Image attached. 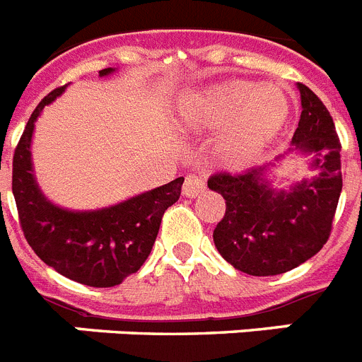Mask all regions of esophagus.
I'll list each match as a JSON object with an SVG mask.
<instances>
[{"label":"esophagus","instance_id":"obj_1","mask_svg":"<svg viewBox=\"0 0 362 362\" xmlns=\"http://www.w3.org/2000/svg\"><path fill=\"white\" fill-rule=\"evenodd\" d=\"M205 190V179L197 174H188L187 179H185L183 185V192L185 196L188 197H197L199 194Z\"/></svg>","mask_w":362,"mask_h":362}]
</instances>
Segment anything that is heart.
Listing matches in <instances>:
<instances>
[{
    "label": "heart",
    "mask_w": 362,
    "mask_h": 362,
    "mask_svg": "<svg viewBox=\"0 0 362 362\" xmlns=\"http://www.w3.org/2000/svg\"><path fill=\"white\" fill-rule=\"evenodd\" d=\"M289 100L280 88L234 80L188 97L183 117L196 128H223L216 156L228 168L251 165L280 134Z\"/></svg>",
    "instance_id": "1"
}]
</instances>
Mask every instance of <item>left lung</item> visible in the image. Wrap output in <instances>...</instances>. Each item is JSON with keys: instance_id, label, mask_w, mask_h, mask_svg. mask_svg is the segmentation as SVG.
I'll list each match as a JSON object with an SVG mask.
<instances>
[{"instance_id": "obj_1", "label": "left lung", "mask_w": 362, "mask_h": 362, "mask_svg": "<svg viewBox=\"0 0 362 362\" xmlns=\"http://www.w3.org/2000/svg\"><path fill=\"white\" fill-rule=\"evenodd\" d=\"M302 113L293 146L264 166L242 174L211 175L209 188L225 199L214 243L234 269L273 276L310 260L328 242L342 190L341 141L329 111L308 86L298 84ZM296 153L310 159L314 177L276 191L273 173Z\"/></svg>"}]
</instances>
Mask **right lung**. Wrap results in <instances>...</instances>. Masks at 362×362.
<instances>
[{
    "label": "right lung",
    "mask_w": 362,
    "mask_h": 362,
    "mask_svg": "<svg viewBox=\"0 0 362 362\" xmlns=\"http://www.w3.org/2000/svg\"><path fill=\"white\" fill-rule=\"evenodd\" d=\"M113 73L111 67L100 76ZM66 86L40 102L12 157V194L27 243L42 262L78 284L113 287L137 273L150 255L160 219L179 199L183 177L100 211L75 212L52 205L36 185L30 160L34 122Z\"/></svg>",
    "instance_id": "1"
}]
</instances>
